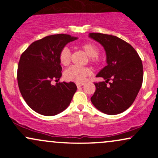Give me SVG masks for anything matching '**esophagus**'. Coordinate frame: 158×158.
<instances>
[{
	"label": "esophagus",
	"mask_w": 158,
	"mask_h": 158,
	"mask_svg": "<svg viewBox=\"0 0 158 158\" xmlns=\"http://www.w3.org/2000/svg\"><path fill=\"white\" fill-rule=\"evenodd\" d=\"M82 85H84V83H78V82L77 83V86L78 88H79L80 87L82 86Z\"/></svg>",
	"instance_id": "esophagus-1"
}]
</instances>
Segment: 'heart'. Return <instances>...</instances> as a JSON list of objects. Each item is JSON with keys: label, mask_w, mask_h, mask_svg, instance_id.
<instances>
[{"label": "heart", "mask_w": 158, "mask_h": 158, "mask_svg": "<svg viewBox=\"0 0 158 158\" xmlns=\"http://www.w3.org/2000/svg\"><path fill=\"white\" fill-rule=\"evenodd\" d=\"M80 50L88 56V61L94 66H99L102 61V59L99 55V48L95 44L91 42L82 43L79 46ZM59 61L63 66H68L71 62V52L68 48L64 47L61 50L59 56ZM91 74V70L89 68H78L71 67L65 70L64 77L67 81L81 83L86 78Z\"/></svg>", "instance_id": "b5f03b06"}]
</instances>
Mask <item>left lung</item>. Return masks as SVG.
Returning <instances> with one entry per match:
<instances>
[{"instance_id": "left-lung-1", "label": "left lung", "mask_w": 158, "mask_h": 158, "mask_svg": "<svg viewBox=\"0 0 158 158\" xmlns=\"http://www.w3.org/2000/svg\"><path fill=\"white\" fill-rule=\"evenodd\" d=\"M89 36L104 47L108 64L97 75L106 81L94 82L96 90L90 100L102 113H122L133 104L142 86V61L131 44L117 36L97 32Z\"/></svg>"}]
</instances>
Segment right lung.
I'll return each instance as SVG.
<instances>
[{
    "label": "right lung",
    "mask_w": 158,
    "mask_h": 158,
    "mask_svg": "<svg viewBox=\"0 0 158 158\" xmlns=\"http://www.w3.org/2000/svg\"><path fill=\"white\" fill-rule=\"evenodd\" d=\"M77 39L66 34L48 35L32 42L21 54L17 71L18 85L30 108L44 116H54L68 108L77 91L74 82H59L61 66L59 52Z\"/></svg>",
    "instance_id": "add662e5"
}]
</instances>
